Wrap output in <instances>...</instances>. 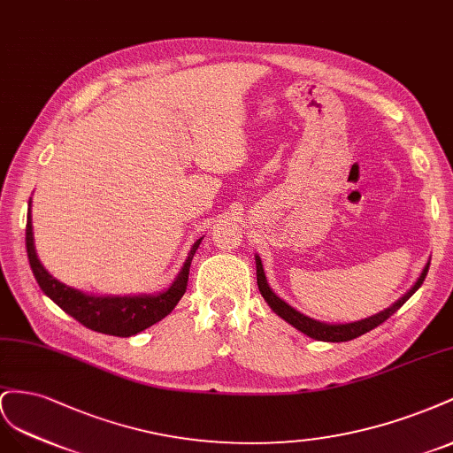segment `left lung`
Returning a JSON list of instances; mask_svg holds the SVG:
<instances>
[{"label":"left lung","mask_w":453,"mask_h":453,"mask_svg":"<svg viewBox=\"0 0 453 453\" xmlns=\"http://www.w3.org/2000/svg\"><path fill=\"white\" fill-rule=\"evenodd\" d=\"M427 271H429V262L427 265L423 267L419 279L416 280V284L400 298L398 302H395L391 307H387L385 311L373 315V317H368V319H363V320H357V322H349V325H326V322H319L315 319H309L305 315H302L300 311H296L294 307H290L287 302L280 300L279 296L269 288L267 284V279H265V273H264V265H262V260L260 256H256V279H257V288H260V294L264 296V300L269 303V307L273 309V311L288 322V325H292L296 330H300L303 334H307L309 338L313 340H319V342H349V340H355L358 338V335H363L373 328H378L381 322H385L387 319H389L393 313H396L400 307H403L413 294H416V290L421 287L425 277H427Z\"/></svg>","instance_id":"left-lung-1"}]
</instances>
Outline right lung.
<instances>
[{"instance_id": "right-lung-1", "label": "right lung", "mask_w": 453, "mask_h": 453, "mask_svg": "<svg viewBox=\"0 0 453 453\" xmlns=\"http://www.w3.org/2000/svg\"><path fill=\"white\" fill-rule=\"evenodd\" d=\"M201 241L203 239L193 244L182 271H180L176 280L171 284V288H166L165 292L155 296H93L66 287V284L57 280L42 265L34 247L30 209L28 219H26V252H28L32 273L37 284H40V288L62 311H66L77 322H81L83 326L100 334L118 335V338H128V335L146 330L173 311L186 292L189 265Z\"/></svg>"}]
</instances>
